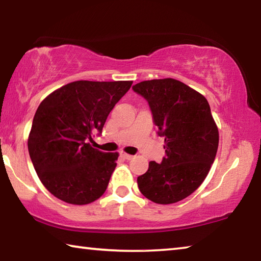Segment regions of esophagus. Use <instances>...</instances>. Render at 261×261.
<instances>
[{
	"label": "esophagus",
	"mask_w": 261,
	"mask_h": 261,
	"mask_svg": "<svg viewBox=\"0 0 261 261\" xmlns=\"http://www.w3.org/2000/svg\"><path fill=\"white\" fill-rule=\"evenodd\" d=\"M121 156L123 158V159H125V160H131L132 158H134V155H131V154H127V153H121Z\"/></svg>",
	"instance_id": "obj_1"
}]
</instances>
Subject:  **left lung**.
<instances>
[{"instance_id": "left-lung-1", "label": "left lung", "mask_w": 261, "mask_h": 261, "mask_svg": "<svg viewBox=\"0 0 261 261\" xmlns=\"http://www.w3.org/2000/svg\"><path fill=\"white\" fill-rule=\"evenodd\" d=\"M132 88L148 101L166 148L162 162L151 161L137 178L140 192L161 205L183 200L204 182L218 151L219 130L210 105L173 78L144 81Z\"/></svg>"}]
</instances>
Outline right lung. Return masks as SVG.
I'll return each mask as SVG.
<instances>
[{
    "mask_svg": "<svg viewBox=\"0 0 261 261\" xmlns=\"http://www.w3.org/2000/svg\"><path fill=\"white\" fill-rule=\"evenodd\" d=\"M131 81H77L57 88L35 112L28 147L39 179L60 200L87 205L102 196L118 153L92 147L114 106Z\"/></svg>",
    "mask_w": 261,
    "mask_h": 261,
    "instance_id": "right-lung-1",
    "label": "right lung"
}]
</instances>
